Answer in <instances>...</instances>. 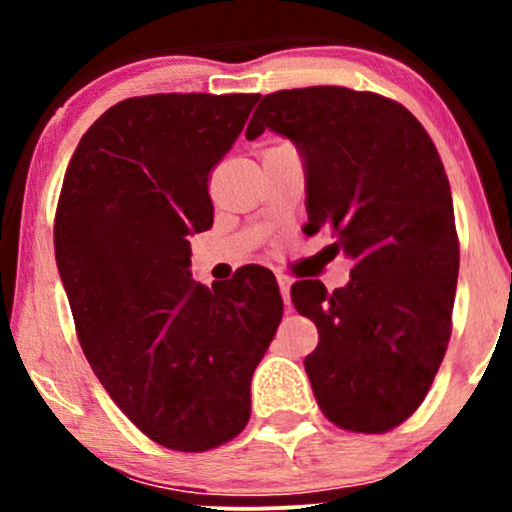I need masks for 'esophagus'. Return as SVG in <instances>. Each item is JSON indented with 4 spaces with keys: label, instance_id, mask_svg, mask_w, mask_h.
<instances>
[{
    "label": "esophagus",
    "instance_id": "1",
    "mask_svg": "<svg viewBox=\"0 0 512 512\" xmlns=\"http://www.w3.org/2000/svg\"><path fill=\"white\" fill-rule=\"evenodd\" d=\"M276 281H279L281 298H284V303L289 305V303H291V284H293V281H291L286 274H276Z\"/></svg>",
    "mask_w": 512,
    "mask_h": 512
}]
</instances>
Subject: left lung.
Wrapping results in <instances>:
<instances>
[{"instance_id": "1", "label": "left lung", "mask_w": 512, "mask_h": 512, "mask_svg": "<svg viewBox=\"0 0 512 512\" xmlns=\"http://www.w3.org/2000/svg\"><path fill=\"white\" fill-rule=\"evenodd\" d=\"M264 129L303 158L305 236L330 226L354 262L342 289L291 286L320 334L303 361L317 404L346 431H390L424 402L450 339L460 245L443 161L404 105L344 86L269 93L245 137Z\"/></svg>"}]
</instances>
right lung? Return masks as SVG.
<instances>
[{
	"mask_svg": "<svg viewBox=\"0 0 512 512\" xmlns=\"http://www.w3.org/2000/svg\"><path fill=\"white\" fill-rule=\"evenodd\" d=\"M257 93H156L98 117L76 146L55 216V257L81 349L139 431L202 452L250 419V380L281 320L269 269L211 289L190 236L214 223L209 170Z\"/></svg>",
	"mask_w": 512,
	"mask_h": 512,
	"instance_id": "right-lung-1",
	"label": "right lung"
}]
</instances>
